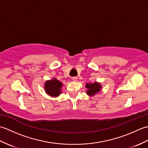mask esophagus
Listing matches in <instances>:
<instances>
[{"label":"esophagus","instance_id":"obj_1","mask_svg":"<svg viewBox=\"0 0 148 148\" xmlns=\"http://www.w3.org/2000/svg\"><path fill=\"white\" fill-rule=\"evenodd\" d=\"M72 81H76L77 80V77H72Z\"/></svg>","mask_w":148,"mask_h":148}]
</instances>
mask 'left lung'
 I'll list each match as a JSON object with an SVG mask.
<instances>
[{
  "label": "left lung",
  "mask_w": 148,
  "mask_h": 148,
  "mask_svg": "<svg viewBox=\"0 0 148 148\" xmlns=\"http://www.w3.org/2000/svg\"><path fill=\"white\" fill-rule=\"evenodd\" d=\"M86 88L88 89L86 91L88 95L89 96H93L100 92L102 88V86L99 83L94 82L93 83H87L86 84Z\"/></svg>",
  "instance_id": "1"
}]
</instances>
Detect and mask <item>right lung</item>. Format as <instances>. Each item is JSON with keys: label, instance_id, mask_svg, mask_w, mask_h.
<instances>
[{"label": "right lung", "instance_id": "add662e5", "mask_svg": "<svg viewBox=\"0 0 148 148\" xmlns=\"http://www.w3.org/2000/svg\"><path fill=\"white\" fill-rule=\"evenodd\" d=\"M63 84L55 78L51 80L46 81L45 84V89L48 95L56 97L60 95L62 93L61 88Z\"/></svg>", "mask_w": 148, "mask_h": 148}]
</instances>
